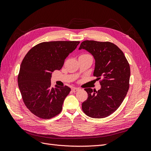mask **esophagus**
Returning a JSON list of instances; mask_svg holds the SVG:
<instances>
[{"label":"esophagus","instance_id":"1","mask_svg":"<svg viewBox=\"0 0 151 151\" xmlns=\"http://www.w3.org/2000/svg\"><path fill=\"white\" fill-rule=\"evenodd\" d=\"M72 91H73V92H77V91H79V89L77 88H73L72 89Z\"/></svg>","mask_w":151,"mask_h":151}]
</instances>
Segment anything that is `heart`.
<instances>
[{
    "mask_svg": "<svg viewBox=\"0 0 151 151\" xmlns=\"http://www.w3.org/2000/svg\"><path fill=\"white\" fill-rule=\"evenodd\" d=\"M83 55H89V54H83Z\"/></svg>",
    "mask_w": 151,
    "mask_h": 151,
    "instance_id": "b5f03b06",
    "label": "heart"
}]
</instances>
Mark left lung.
<instances>
[{
    "label": "left lung",
    "instance_id": "obj_1",
    "mask_svg": "<svg viewBox=\"0 0 151 151\" xmlns=\"http://www.w3.org/2000/svg\"><path fill=\"white\" fill-rule=\"evenodd\" d=\"M79 50L85 49L95 59L93 76L100 81L98 91L84 90L88 98L82 103L83 111L89 117L103 118L115 112L122 103L129 89L130 68L124 53L109 42L86 40Z\"/></svg>",
    "mask_w": 151,
    "mask_h": 151
}]
</instances>
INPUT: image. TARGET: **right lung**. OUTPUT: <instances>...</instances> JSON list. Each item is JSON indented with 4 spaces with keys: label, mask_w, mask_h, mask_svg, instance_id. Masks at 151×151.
I'll use <instances>...</instances> for the list:
<instances>
[{
    "label": "right lung",
    "mask_w": 151,
    "mask_h": 151,
    "mask_svg": "<svg viewBox=\"0 0 151 151\" xmlns=\"http://www.w3.org/2000/svg\"><path fill=\"white\" fill-rule=\"evenodd\" d=\"M78 41L42 42L27 53L20 66L18 86L26 106L35 115L50 119L62 109L69 94L68 86H51L52 73L60 70L65 59L77 48Z\"/></svg>",
    "instance_id": "add662e5"
}]
</instances>
